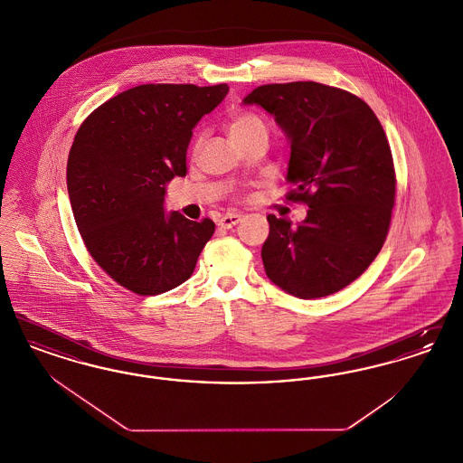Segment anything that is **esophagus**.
Masks as SVG:
<instances>
[{"mask_svg": "<svg viewBox=\"0 0 463 463\" xmlns=\"http://www.w3.org/2000/svg\"><path fill=\"white\" fill-rule=\"evenodd\" d=\"M240 221H241L240 213H225V215H222L219 225L223 229H232L236 223H240Z\"/></svg>", "mask_w": 463, "mask_h": 463, "instance_id": "1", "label": "esophagus"}]
</instances>
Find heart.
<instances>
[{
    "label": "heart",
    "mask_w": 463,
    "mask_h": 463,
    "mask_svg": "<svg viewBox=\"0 0 463 463\" xmlns=\"http://www.w3.org/2000/svg\"><path fill=\"white\" fill-rule=\"evenodd\" d=\"M257 130H267L265 128L264 119L250 110H240L231 114L229 118V133L234 140H240L242 137L250 135V133L257 132ZM201 146V140L196 142V149Z\"/></svg>",
    "instance_id": "heart-1"
}]
</instances>
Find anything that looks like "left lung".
Returning a JSON list of instances; mask_svg holds the SVG:
<instances>
[{
    "label": "left lung",
    "instance_id": "left-lung-1",
    "mask_svg": "<svg viewBox=\"0 0 463 463\" xmlns=\"http://www.w3.org/2000/svg\"><path fill=\"white\" fill-rule=\"evenodd\" d=\"M242 102L274 114L287 133V199L308 206L298 225L267 215L269 279L304 300L340 291L380 253L396 203L394 159L376 114L351 91L314 81L262 85Z\"/></svg>",
    "mask_w": 463,
    "mask_h": 463
}]
</instances>
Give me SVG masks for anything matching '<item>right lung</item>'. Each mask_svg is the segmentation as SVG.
Returning a JSON list of instances; mask_svg holds the SVG:
<instances>
[{
    "mask_svg": "<svg viewBox=\"0 0 463 463\" xmlns=\"http://www.w3.org/2000/svg\"><path fill=\"white\" fill-rule=\"evenodd\" d=\"M227 91L225 83L140 85L81 123L67 157L71 208L91 259L119 287L159 295L194 272L215 223L165 213V187L187 174L193 128Z\"/></svg>",
    "mask_w": 463,
    "mask_h": 463,
    "instance_id": "1",
    "label": "right lung"
}]
</instances>
